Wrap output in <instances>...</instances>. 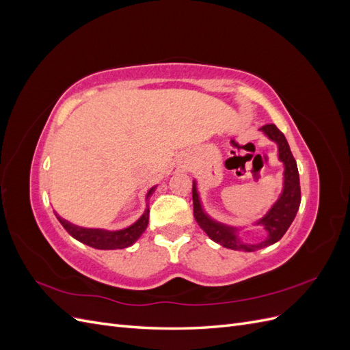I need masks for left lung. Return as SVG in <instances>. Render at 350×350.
Instances as JSON below:
<instances>
[{
    "label": "left lung",
    "mask_w": 350,
    "mask_h": 350,
    "mask_svg": "<svg viewBox=\"0 0 350 350\" xmlns=\"http://www.w3.org/2000/svg\"><path fill=\"white\" fill-rule=\"evenodd\" d=\"M260 131L266 134L271 142L278 144V156L279 161L283 163V189L270 210L264 215L260 220H257L256 226H262L264 230L267 232L266 239H262L258 243H245L238 238L239 228L228 226L225 224L211 219L201 206L200 194L197 189V181H193V204H194V217L200 228L203 229L211 241L220 243L221 247L237 251H257L261 248H266L276 243L289 229L292 221L298 213V208L301 204V187H299V172L296 161L291 152V147L288 140L283 135V133L278 129L274 124L262 125Z\"/></svg>",
    "instance_id": "8db88e82"
}]
</instances>
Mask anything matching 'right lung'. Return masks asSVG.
Instances as JSON below:
<instances>
[{"instance_id":"add662e5","label":"right lung","mask_w":350,"mask_h":350,"mask_svg":"<svg viewBox=\"0 0 350 350\" xmlns=\"http://www.w3.org/2000/svg\"><path fill=\"white\" fill-rule=\"evenodd\" d=\"M156 185L149 189V193L146 196V201H149V197L154 193ZM149 204H147L144 213L140 216V219L134 221V224L129 228H124L120 230H105V229H93V228H80L77 225L70 224L68 220L62 219L61 216H57L59 224L64 226V229L68 234L86 245L96 248V250H122L133 245V243L142 237L143 232L146 230L147 225H149Z\"/></svg>"}]
</instances>
